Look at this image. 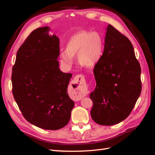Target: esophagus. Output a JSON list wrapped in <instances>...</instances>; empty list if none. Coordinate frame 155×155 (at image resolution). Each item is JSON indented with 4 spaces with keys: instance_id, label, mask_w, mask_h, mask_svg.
I'll list each match as a JSON object with an SVG mask.
<instances>
[{
    "instance_id": "esophagus-1",
    "label": "esophagus",
    "mask_w": 155,
    "mask_h": 155,
    "mask_svg": "<svg viewBox=\"0 0 155 155\" xmlns=\"http://www.w3.org/2000/svg\"><path fill=\"white\" fill-rule=\"evenodd\" d=\"M86 81L83 75H78L74 78L72 82V88L74 93L81 97L85 95L86 93Z\"/></svg>"
}]
</instances>
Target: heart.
<instances>
[{"label":"heart","mask_w":155,"mask_h":155,"mask_svg":"<svg viewBox=\"0 0 155 155\" xmlns=\"http://www.w3.org/2000/svg\"><path fill=\"white\" fill-rule=\"evenodd\" d=\"M104 50V42L100 34L95 31L81 30L70 37L66 50L60 55L61 62L67 67L73 64L77 58L79 64L86 68H92L99 63Z\"/></svg>","instance_id":"obj_1"}]
</instances>
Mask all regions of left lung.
Masks as SVG:
<instances>
[{"mask_svg": "<svg viewBox=\"0 0 155 155\" xmlns=\"http://www.w3.org/2000/svg\"><path fill=\"white\" fill-rule=\"evenodd\" d=\"M106 31L104 54L94 69L96 87L90 98L92 120L109 126L127 118L141 93L142 83L132 43L110 25Z\"/></svg>", "mask_w": 155, "mask_h": 155, "instance_id": "obj_1", "label": "left lung"}]
</instances>
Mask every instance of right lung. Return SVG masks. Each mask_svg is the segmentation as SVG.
<instances>
[{
    "label": "right lung",
    "instance_id": "obj_1",
    "mask_svg": "<svg viewBox=\"0 0 155 155\" xmlns=\"http://www.w3.org/2000/svg\"><path fill=\"white\" fill-rule=\"evenodd\" d=\"M50 27L33 31L18 50L12 69V92L25 118L46 130L67 125L74 102L67 93L72 74L59 68V39Z\"/></svg>",
    "mask_w": 155,
    "mask_h": 155
}]
</instances>
